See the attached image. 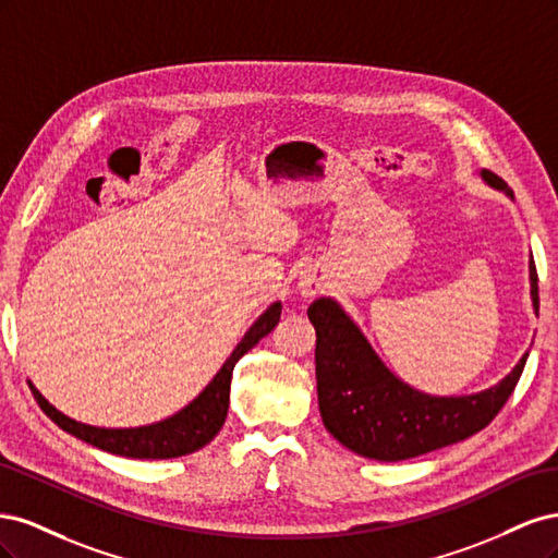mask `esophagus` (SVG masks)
I'll use <instances>...</instances> for the list:
<instances>
[{
  "label": "esophagus",
  "mask_w": 558,
  "mask_h": 558,
  "mask_svg": "<svg viewBox=\"0 0 558 558\" xmlns=\"http://www.w3.org/2000/svg\"><path fill=\"white\" fill-rule=\"evenodd\" d=\"M318 289H320V286H318L314 279H302V281H300V295L314 298V295L318 293Z\"/></svg>",
  "instance_id": "1"
}]
</instances>
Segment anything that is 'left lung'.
Instances as JSON below:
<instances>
[{
  "mask_svg": "<svg viewBox=\"0 0 558 558\" xmlns=\"http://www.w3.org/2000/svg\"><path fill=\"white\" fill-rule=\"evenodd\" d=\"M482 177L512 197V189L498 174L482 170ZM531 295L537 312L533 260ZM307 314L316 328V386L324 426L335 440L375 461L414 459L480 433L512 396L529 359L523 353L508 377L482 393L433 398L388 373L337 302L320 298Z\"/></svg>",
  "mask_w": 558,
  "mask_h": 558,
  "instance_id": "left-lung-1",
  "label": "left lung"
}]
</instances>
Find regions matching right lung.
<instances>
[{"label":"right lung","mask_w":558,"mask_h":558,"mask_svg":"<svg viewBox=\"0 0 558 558\" xmlns=\"http://www.w3.org/2000/svg\"><path fill=\"white\" fill-rule=\"evenodd\" d=\"M279 316H281V305L275 302V305L248 328L244 340L238 344V349L232 351V356L226 361L221 373L214 377V381L205 388V391H202L189 408L154 426L111 430V428H95V426L78 424V421L58 412L35 386L29 384V388L32 393H35L39 408L53 418L62 430L76 435L83 442L116 456H128V459H177V456L193 453L205 445H209L218 435V430L223 428L226 416H228V404H230V379H232L234 363H238L248 349L256 347L265 335L275 330V326L279 324Z\"/></svg>","instance_id":"obj_1"}]
</instances>
